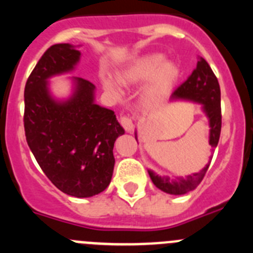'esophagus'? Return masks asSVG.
I'll list each match as a JSON object with an SVG mask.
<instances>
[{"instance_id": "1", "label": "esophagus", "mask_w": 253, "mask_h": 253, "mask_svg": "<svg viewBox=\"0 0 253 253\" xmlns=\"http://www.w3.org/2000/svg\"><path fill=\"white\" fill-rule=\"evenodd\" d=\"M120 123H122V125L124 126V129L126 131L133 130V120H131V118H129V116H122L120 118Z\"/></svg>"}]
</instances>
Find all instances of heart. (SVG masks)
I'll return each instance as SVG.
<instances>
[{"label":"heart","mask_w":253,"mask_h":253,"mask_svg":"<svg viewBox=\"0 0 253 253\" xmlns=\"http://www.w3.org/2000/svg\"><path fill=\"white\" fill-rule=\"evenodd\" d=\"M180 77V69L173 62L166 60L160 53H151L134 58L126 66L118 71V81L120 84L130 86L147 82L144 97L149 101L158 99L160 96L171 88ZM102 87L114 96H119L120 86L111 76H101Z\"/></svg>","instance_id":"1"}]
</instances>
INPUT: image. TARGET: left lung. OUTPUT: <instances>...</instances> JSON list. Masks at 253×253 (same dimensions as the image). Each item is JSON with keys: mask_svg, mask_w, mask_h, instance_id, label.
Instances as JSON below:
<instances>
[{"mask_svg": "<svg viewBox=\"0 0 253 253\" xmlns=\"http://www.w3.org/2000/svg\"><path fill=\"white\" fill-rule=\"evenodd\" d=\"M169 101H190L202 106V111L209 123V144L218 146L220 128H222V114H220V88L218 80L213 73L208 62L203 58L198 60L196 68L184 84L172 92ZM137 139V131H135ZM138 142V139H137ZM211 158V157H210ZM210 162L199 172H194L185 177L171 178L169 176H160L148 169L151 180L156 187L169 195H184L198 187L209 169Z\"/></svg>", "mask_w": 253, "mask_h": 253, "instance_id": "8db88e82", "label": "left lung"}]
</instances>
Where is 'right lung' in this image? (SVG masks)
<instances>
[{
  "mask_svg": "<svg viewBox=\"0 0 253 253\" xmlns=\"http://www.w3.org/2000/svg\"><path fill=\"white\" fill-rule=\"evenodd\" d=\"M81 45H51L25 86L24 126L29 148L46 177L64 194L91 198L113 177L114 143L125 130L113 110L96 104L95 84L68 77L71 92L57 97L50 78L75 72Z\"/></svg>",
  "mask_w": 253,
  "mask_h": 253,
  "instance_id": "1",
  "label": "right lung"
}]
</instances>
